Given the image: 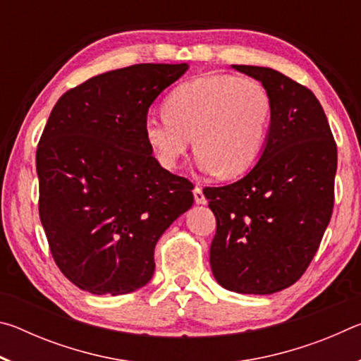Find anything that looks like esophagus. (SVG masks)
<instances>
[{
    "instance_id": "obj_1",
    "label": "esophagus",
    "mask_w": 361,
    "mask_h": 361,
    "mask_svg": "<svg viewBox=\"0 0 361 361\" xmlns=\"http://www.w3.org/2000/svg\"><path fill=\"white\" fill-rule=\"evenodd\" d=\"M192 194H194V200H195V204H200V205L207 204V197H205V194H204V191H202V188H200V186H195V188H194V191H192Z\"/></svg>"
}]
</instances>
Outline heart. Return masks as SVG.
Here are the masks:
<instances>
[{
	"label": "heart",
	"mask_w": 361,
	"mask_h": 361,
	"mask_svg": "<svg viewBox=\"0 0 361 361\" xmlns=\"http://www.w3.org/2000/svg\"><path fill=\"white\" fill-rule=\"evenodd\" d=\"M272 100L253 78L205 75L169 94L162 114H148L143 137L161 167L173 170L191 145L200 172L232 178L245 173L264 149Z\"/></svg>",
	"instance_id": "1"
}]
</instances>
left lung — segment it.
Returning <instances> with one entry per match:
<instances>
[{"label": "left lung", "instance_id": "8db88e82", "mask_svg": "<svg viewBox=\"0 0 361 361\" xmlns=\"http://www.w3.org/2000/svg\"><path fill=\"white\" fill-rule=\"evenodd\" d=\"M232 68L264 85L272 122L243 178L204 189L216 216L210 266L226 290L272 295L298 282L319 250L333 213L338 149L307 87L266 66Z\"/></svg>", "mask_w": 361, "mask_h": 361}]
</instances>
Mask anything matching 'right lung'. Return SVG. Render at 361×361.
<instances>
[{
  "label": "right lung",
  "mask_w": 361,
  "mask_h": 361,
  "mask_svg": "<svg viewBox=\"0 0 361 361\" xmlns=\"http://www.w3.org/2000/svg\"><path fill=\"white\" fill-rule=\"evenodd\" d=\"M188 63L102 73L54 106L36 151L39 218L54 261L78 288L126 295L154 274L157 240L191 209L192 183L152 157L149 106Z\"/></svg>",
  "instance_id": "1"
}]
</instances>
